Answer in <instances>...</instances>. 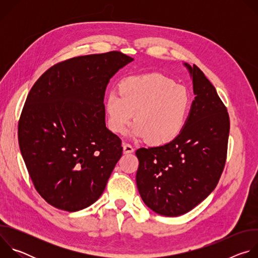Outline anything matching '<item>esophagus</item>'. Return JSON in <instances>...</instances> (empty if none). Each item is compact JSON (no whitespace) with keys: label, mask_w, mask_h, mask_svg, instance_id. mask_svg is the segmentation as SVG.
Masks as SVG:
<instances>
[{"label":"esophagus","mask_w":258,"mask_h":258,"mask_svg":"<svg viewBox=\"0 0 258 258\" xmlns=\"http://www.w3.org/2000/svg\"><path fill=\"white\" fill-rule=\"evenodd\" d=\"M122 147H123V153H132V152H134V148H133V146L132 145H130V144H127V143H124L123 145H122Z\"/></svg>","instance_id":"1"}]
</instances>
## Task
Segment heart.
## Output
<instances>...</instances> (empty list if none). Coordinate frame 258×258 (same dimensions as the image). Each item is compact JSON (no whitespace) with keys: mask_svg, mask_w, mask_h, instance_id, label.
<instances>
[{"mask_svg":"<svg viewBox=\"0 0 258 258\" xmlns=\"http://www.w3.org/2000/svg\"><path fill=\"white\" fill-rule=\"evenodd\" d=\"M117 91H110L105 110L110 131L124 134L135 113L133 134L152 145L173 141L187 122L191 108L188 91L158 75H138L124 78Z\"/></svg>","mask_w":258,"mask_h":258,"instance_id":"1","label":"heart"}]
</instances>
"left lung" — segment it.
<instances>
[{"mask_svg": "<svg viewBox=\"0 0 258 258\" xmlns=\"http://www.w3.org/2000/svg\"><path fill=\"white\" fill-rule=\"evenodd\" d=\"M195 99L181 133L163 146L136 151V175L144 203L158 214L178 216L202 202L225 168L230 133L227 107L195 64H185Z\"/></svg>", "mask_w": 258, "mask_h": 258, "instance_id": "obj_1", "label": "left lung"}]
</instances>
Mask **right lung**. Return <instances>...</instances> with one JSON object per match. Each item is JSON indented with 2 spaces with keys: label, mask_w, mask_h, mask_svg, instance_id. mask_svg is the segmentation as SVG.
<instances>
[{
  "label": "right lung",
  "mask_w": 258,
  "mask_h": 258,
  "mask_svg": "<svg viewBox=\"0 0 258 258\" xmlns=\"http://www.w3.org/2000/svg\"><path fill=\"white\" fill-rule=\"evenodd\" d=\"M133 60L118 51L70 58L29 91L18 142L33 186L50 205L78 211L104 192L122 155L121 140L105 124V90Z\"/></svg>",
  "instance_id": "obj_1"
}]
</instances>
